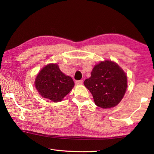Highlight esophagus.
Wrapping results in <instances>:
<instances>
[{
  "label": "esophagus",
  "instance_id": "34e87169",
  "mask_svg": "<svg viewBox=\"0 0 154 154\" xmlns=\"http://www.w3.org/2000/svg\"><path fill=\"white\" fill-rule=\"evenodd\" d=\"M75 84L76 85H82L83 84V81L82 80H79L75 81Z\"/></svg>",
  "mask_w": 154,
  "mask_h": 154
}]
</instances>
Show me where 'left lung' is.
<instances>
[{
    "instance_id": "8db88e82",
    "label": "left lung",
    "mask_w": 154,
    "mask_h": 154,
    "mask_svg": "<svg viewBox=\"0 0 154 154\" xmlns=\"http://www.w3.org/2000/svg\"><path fill=\"white\" fill-rule=\"evenodd\" d=\"M84 85L93 95L94 103L103 109L116 106L127 89V76L115 62L106 60L96 65Z\"/></svg>"
}]
</instances>
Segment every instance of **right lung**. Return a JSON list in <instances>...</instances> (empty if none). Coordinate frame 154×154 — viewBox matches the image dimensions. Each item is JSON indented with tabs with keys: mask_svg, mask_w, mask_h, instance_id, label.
<instances>
[{
	"mask_svg": "<svg viewBox=\"0 0 154 154\" xmlns=\"http://www.w3.org/2000/svg\"><path fill=\"white\" fill-rule=\"evenodd\" d=\"M74 85L72 78L62 73L56 63L48 64L42 69L35 79V86L39 94L54 103L63 100Z\"/></svg>",
	"mask_w": 154,
	"mask_h": 154,
	"instance_id": "right-lung-1",
	"label": "right lung"
}]
</instances>
